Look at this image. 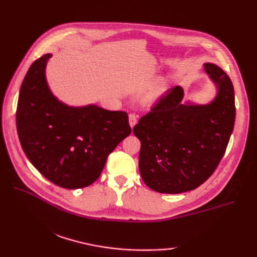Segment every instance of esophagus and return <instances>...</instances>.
<instances>
[{"instance_id":"1","label":"esophagus","mask_w":257,"mask_h":257,"mask_svg":"<svg viewBox=\"0 0 257 257\" xmlns=\"http://www.w3.org/2000/svg\"><path fill=\"white\" fill-rule=\"evenodd\" d=\"M137 123V116L135 113H130L129 114V124L130 127L134 128V125Z\"/></svg>"}]
</instances>
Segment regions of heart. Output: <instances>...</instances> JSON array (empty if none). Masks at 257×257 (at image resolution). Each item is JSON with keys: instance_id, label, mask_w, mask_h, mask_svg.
I'll list each match as a JSON object with an SVG mask.
<instances>
[{"instance_id": "heart-1", "label": "heart", "mask_w": 257, "mask_h": 257, "mask_svg": "<svg viewBox=\"0 0 257 257\" xmlns=\"http://www.w3.org/2000/svg\"><path fill=\"white\" fill-rule=\"evenodd\" d=\"M168 88V79L160 78L154 84L149 86V88L145 92V100L148 102H155L158 99H160L162 95Z\"/></svg>"}]
</instances>
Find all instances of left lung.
I'll return each mask as SVG.
<instances>
[{
    "label": "left lung",
    "instance_id": "left-lung-1",
    "mask_svg": "<svg viewBox=\"0 0 257 257\" xmlns=\"http://www.w3.org/2000/svg\"><path fill=\"white\" fill-rule=\"evenodd\" d=\"M204 70L216 87L211 102H183V88L176 86L134 127L141 178L157 192L196 189L224 156L235 121L233 84L215 64L205 63Z\"/></svg>",
    "mask_w": 257,
    "mask_h": 257
}]
</instances>
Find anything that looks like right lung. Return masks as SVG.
Listing matches in <instances>:
<instances>
[{
	"label": "right lung",
	"mask_w": 257,
	"mask_h": 257,
	"mask_svg": "<svg viewBox=\"0 0 257 257\" xmlns=\"http://www.w3.org/2000/svg\"><path fill=\"white\" fill-rule=\"evenodd\" d=\"M51 57L36 59L22 83L16 109L20 143L27 159L51 182L85 188L99 178L108 156L132 133L128 114L58 100L45 75Z\"/></svg>",
	"instance_id": "right-lung-1"
}]
</instances>
